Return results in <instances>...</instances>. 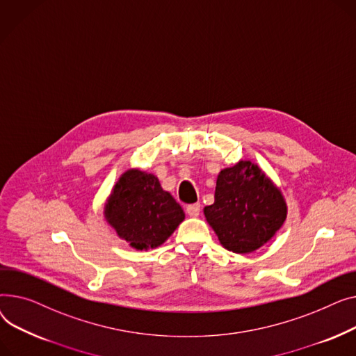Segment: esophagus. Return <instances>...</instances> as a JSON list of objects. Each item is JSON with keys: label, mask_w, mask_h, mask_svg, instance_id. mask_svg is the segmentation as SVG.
<instances>
[{"label": "esophagus", "mask_w": 356, "mask_h": 356, "mask_svg": "<svg viewBox=\"0 0 356 356\" xmlns=\"http://www.w3.org/2000/svg\"><path fill=\"white\" fill-rule=\"evenodd\" d=\"M200 211H201V205H200V202L186 205V214L190 216V217H198V216H200Z\"/></svg>", "instance_id": "34e87169"}]
</instances>
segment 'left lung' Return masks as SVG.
Here are the masks:
<instances>
[{
  "label": "left lung",
  "instance_id": "1",
  "mask_svg": "<svg viewBox=\"0 0 356 356\" xmlns=\"http://www.w3.org/2000/svg\"><path fill=\"white\" fill-rule=\"evenodd\" d=\"M204 216L224 248L247 254L275 237L286 221L287 204L257 163L240 159L220 171L214 204L204 208Z\"/></svg>",
  "mask_w": 356,
  "mask_h": 356
}]
</instances>
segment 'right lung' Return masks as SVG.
<instances>
[{"mask_svg": "<svg viewBox=\"0 0 356 356\" xmlns=\"http://www.w3.org/2000/svg\"><path fill=\"white\" fill-rule=\"evenodd\" d=\"M103 216L119 238L140 252L163 244L185 218L181 205L159 179L136 168L119 177Z\"/></svg>", "mask_w": 356, "mask_h": 356, "instance_id": "add662e5", "label": "right lung"}]
</instances>
